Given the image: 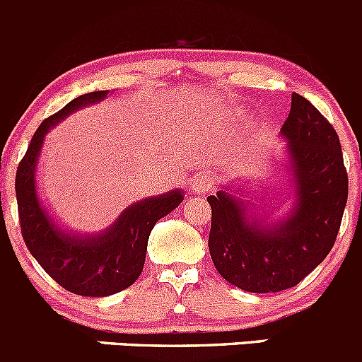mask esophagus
<instances>
[{
    "label": "esophagus",
    "mask_w": 362,
    "mask_h": 362,
    "mask_svg": "<svg viewBox=\"0 0 362 362\" xmlns=\"http://www.w3.org/2000/svg\"><path fill=\"white\" fill-rule=\"evenodd\" d=\"M213 188H214V177L209 176V174H202V176H199L195 181H193V192H195L197 195H202V193L209 192V189Z\"/></svg>",
    "instance_id": "esophagus-1"
}]
</instances>
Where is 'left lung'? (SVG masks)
<instances>
[{
  "label": "left lung",
  "mask_w": 362,
  "mask_h": 362,
  "mask_svg": "<svg viewBox=\"0 0 362 362\" xmlns=\"http://www.w3.org/2000/svg\"><path fill=\"white\" fill-rule=\"evenodd\" d=\"M280 134L294 181V202L284 220L257 221L245 200L227 189L207 197L214 267L228 284L255 294L296 287L327 257L349 197L338 134L298 93Z\"/></svg>",
  "instance_id": "obj_1"
}]
</instances>
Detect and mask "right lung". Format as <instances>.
<instances>
[{"instance_id":"add662e5","label":"right lung","mask_w":362,"mask_h":362,"mask_svg":"<svg viewBox=\"0 0 362 362\" xmlns=\"http://www.w3.org/2000/svg\"><path fill=\"white\" fill-rule=\"evenodd\" d=\"M107 95L109 91L86 93L42 121L16 174L21 232L28 250L64 291L86 298H105L134 285L144 267L153 227L182 202L181 189L144 199L127 207L116 223L95 235L68 234L51 220L37 193V160L45 134L70 112Z\"/></svg>"}]
</instances>
